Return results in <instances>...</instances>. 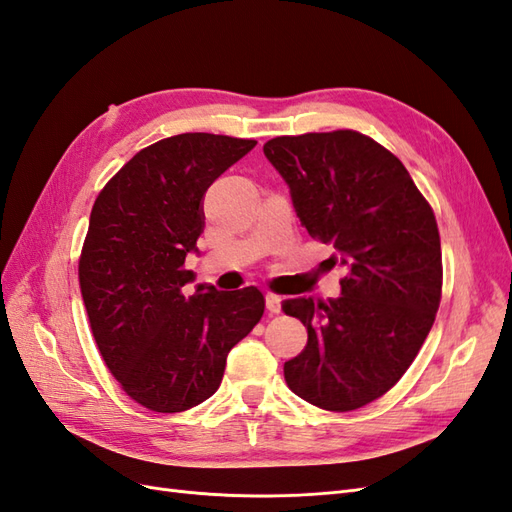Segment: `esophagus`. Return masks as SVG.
I'll use <instances>...</instances> for the list:
<instances>
[{
    "label": "esophagus",
    "instance_id": "34e87169",
    "mask_svg": "<svg viewBox=\"0 0 512 512\" xmlns=\"http://www.w3.org/2000/svg\"><path fill=\"white\" fill-rule=\"evenodd\" d=\"M266 309H268L270 313H279V311H281V296L268 292V294H266Z\"/></svg>",
    "mask_w": 512,
    "mask_h": 512
}]
</instances>
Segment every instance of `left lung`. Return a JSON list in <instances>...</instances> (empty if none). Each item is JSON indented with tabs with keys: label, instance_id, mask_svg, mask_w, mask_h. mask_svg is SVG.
Listing matches in <instances>:
<instances>
[{
	"label": "left lung",
	"instance_id": "left-lung-1",
	"mask_svg": "<svg viewBox=\"0 0 512 512\" xmlns=\"http://www.w3.org/2000/svg\"><path fill=\"white\" fill-rule=\"evenodd\" d=\"M264 153L311 238L346 266L339 298L283 300L309 335L285 361V383L318 409H361L400 381L435 322L443 285L435 212L398 157L355 129L277 136Z\"/></svg>",
	"mask_w": 512,
	"mask_h": 512
}]
</instances>
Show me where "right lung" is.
Here are the masks:
<instances>
[{
    "label": "right lung",
    "mask_w": 512,
    "mask_h": 512,
    "mask_svg": "<svg viewBox=\"0 0 512 512\" xmlns=\"http://www.w3.org/2000/svg\"><path fill=\"white\" fill-rule=\"evenodd\" d=\"M257 140L194 131L157 140L116 173L90 212L80 290L90 331L127 396L181 413L220 387L229 350L264 316L255 285H199L186 255L203 233L207 188Z\"/></svg>",
    "instance_id": "add662e5"
}]
</instances>
